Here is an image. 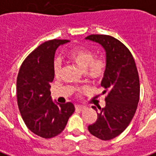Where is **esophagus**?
Masks as SVG:
<instances>
[{
	"instance_id": "obj_1",
	"label": "esophagus",
	"mask_w": 156,
	"mask_h": 156,
	"mask_svg": "<svg viewBox=\"0 0 156 156\" xmlns=\"http://www.w3.org/2000/svg\"><path fill=\"white\" fill-rule=\"evenodd\" d=\"M76 109L79 110V111H84V110L86 109V107L83 106V105H76Z\"/></svg>"
}]
</instances>
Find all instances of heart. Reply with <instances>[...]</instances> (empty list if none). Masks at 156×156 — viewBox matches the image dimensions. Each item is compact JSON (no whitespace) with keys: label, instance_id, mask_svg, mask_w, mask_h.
Masks as SVG:
<instances>
[{"label":"heart","instance_id":"heart-1","mask_svg":"<svg viewBox=\"0 0 156 156\" xmlns=\"http://www.w3.org/2000/svg\"><path fill=\"white\" fill-rule=\"evenodd\" d=\"M67 58L70 61L84 71L89 78L94 80H98L103 77L106 69L107 62L103 58H94L93 52L84 48H78L70 51L67 54ZM61 71L60 60L56 59L54 62V72L56 76H58Z\"/></svg>","mask_w":156,"mask_h":156}]
</instances>
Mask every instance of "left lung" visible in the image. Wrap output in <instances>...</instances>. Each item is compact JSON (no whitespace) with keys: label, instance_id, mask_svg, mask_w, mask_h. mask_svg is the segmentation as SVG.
<instances>
[{"label":"left lung","instance_id":"obj_1","mask_svg":"<svg viewBox=\"0 0 156 156\" xmlns=\"http://www.w3.org/2000/svg\"><path fill=\"white\" fill-rule=\"evenodd\" d=\"M85 39L103 47L107 62L101 83L103 94L107 93L106 106L98 107L97 120L88 129L99 139L111 140L124 132L134 116L140 97L138 72L132 54L119 40L107 35H90Z\"/></svg>","mask_w":156,"mask_h":156}]
</instances>
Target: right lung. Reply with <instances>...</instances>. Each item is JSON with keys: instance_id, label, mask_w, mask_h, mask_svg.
<instances>
[{"instance_id": "add662e5", "label": "right lung", "mask_w": 156, "mask_h": 156, "mask_svg": "<svg viewBox=\"0 0 156 156\" xmlns=\"http://www.w3.org/2000/svg\"><path fill=\"white\" fill-rule=\"evenodd\" d=\"M68 40H51L35 49L22 63L17 77V99L27 127L44 138L62 132L75 112L72 102L52 101L50 83L54 80V60L57 48Z\"/></svg>"}]
</instances>
